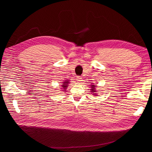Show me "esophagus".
I'll return each mask as SVG.
<instances>
[{
    "mask_svg": "<svg viewBox=\"0 0 152 152\" xmlns=\"http://www.w3.org/2000/svg\"><path fill=\"white\" fill-rule=\"evenodd\" d=\"M77 81L79 82H79H80L82 81V77H80V76L77 77Z\"/></svg>",
    "mask_w": 152,
    "mask_h": 152,
    "instance_id": "obj_1",
    "label": "esophagus"
}]
</instances>
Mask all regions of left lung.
Returning a JSON list of instances; mask_svg holds the SVG:
<instances>
[{"label": "left lung", "mask_w": 152, "mask_h": 152, "mask_svg": "<svg viewBox=\"0 0 152 152\" xmlns=\"http://www.w3.org/2000/svg\"><path fill=\"white\" fill-rule=\"evenodd\" d=\"M91 91L92 92V93H93V94H96V93H96V88H95V87H96V86H94V85H92V86H91Z\"/></svg>", "instance_id": "obj_1"}]
</instances>
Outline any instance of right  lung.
<instances>
[{
	"label": "right lung",
	"instance_id": "right-lung-1",
	"mask_svg": "<svg viewBox=\"0 0 152 152\" xmlns=\"http://www.w3.org/2000/svg\"><path fill=\"white\" fill-rule=\"evenodd\" d=\"M66 82H63V84L61 85V87H63L62 89H63V91H65V90L66 89V88H67V87H68V83H69V82H68V80H65Z\"/></svg>",
	"mask_w": 152,
	"mask_h": 152
}]
</instances>
